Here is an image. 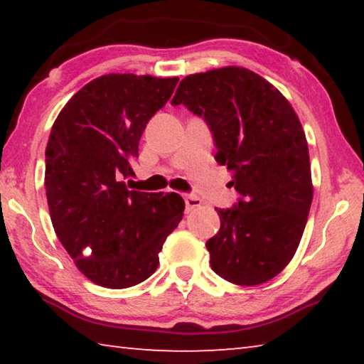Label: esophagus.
Listing matches in <instances>:
<instances>
[{
	"instance_id": "1",
	"label": "esophagus",
	"mask_w": 364,
	"mask_h": 364,
	"mask_svg": "<svg viewBox=\"0 0 364 364\" xmlns=\"http://www.w3.org/2000/svg\"><path fill=\"white\" fill-rule=\"evenodd\" d=\"M184 204H186V212H191V210H194V208L200 207L202 200L197 196L188 194V196H184Z\"/></svg>"
}]
</instances>
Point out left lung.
I'll use <instances>...</instances> for the list:
<instances>
[{
	"label": "left lung",
	"mask_w": 364,
	"mask_h": 364,
	"mask_svg": "<svg viewBox=\"0 0 364 364\" xmlns=\"http://www.w3.org/2000/svg\"><path fill=\"white\" fill-rule=\"evenodd\" d=\"M204 117L217 162L232 171L241 199L220 208L207 241L212 269L237 286H258L292 260L313 200L310 156L297 114L278 88L244 67L184 77L171 100Z\"/></svg>",
	"instance_id": "obj_1"
}]
</instances>
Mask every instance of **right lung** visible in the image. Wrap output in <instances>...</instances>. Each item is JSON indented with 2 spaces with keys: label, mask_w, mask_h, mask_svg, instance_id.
<instances>
[{
  "label": "right lung",
  "mask_w": 364,
  "mask_h": 364,
  "mask_svg": "<svg viewBox=\"0 0 364 364\" xmlns=\"http://www.w3.org/2000/svg\"><path fill=\"white\" fill-rule=\"evenodd\" d=\"M178 77L109 73L73 95L49 134L45 186L60 244L77 268L107 289L136 286L159 267V252L183 218L176 193L130 191L132 160L151 117Z\"/></svg>",
  "instance_id": "1"
}]
</instances>
